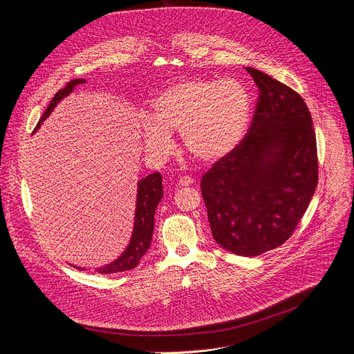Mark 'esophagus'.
I'll list each match as a JSON object with an SVG mask.
<instances>
[{
    "instance_id": "1",
    "label": "esophagus",
    "mask_w": 354,
    "mask_h": 354,
    "mask_svg": "<svg viewBox=\"0 0 354 354\" xmlns=\"http://www.w3.org/2000/svg\"><path fill=\"white\" fill-rule=\"evenodd\" d=\"M193 179L192 178H189V176H182L180 179H179V186H190V185H193Z\"/></svg>"
}]
</instances>
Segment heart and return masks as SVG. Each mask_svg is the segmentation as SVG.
<instances>
[{"label": "heart", "mask_w": 354, "mask_h": 354, "mask_svg": "<svg viewBox=\"0 0 354 354\" xmlns=\"http://www.w3.org/2000/svg\"><path fill=\"white\" fill-rule=\"evenodd\" d=\"M252 116L248 89L234 78H187L161 92L141 123L145 149L167 154L179 131L187 153L203 164L228 157L243 140Z\"/></svg>", "instance_id": "obj_1"}]
</instances>
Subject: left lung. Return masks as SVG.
Instances as JSON below:
<instances>
[{"instance_id":"obj_1","label":"left lung","mask_w":354,"mask_h":354,"mask_svg":"<svg viewBox=\"0 0 354 354\" xmlns=\"http://www.w3.org/2000/svg\"><path fill=\"white\" fill-rule=\"evenodd\" d=\"M259 88L254 120L232 153L205 174L200 189L216 242L239 257L284 243L318 183L311 113L290 86L246 67Z\"/></svg>"}]
</instances>
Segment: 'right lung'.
<instances>
[{
  "mask_svg": "<svg viewBox=\"0 0 354 354\" xmlns=\"http://www.w3.org/2000/svg\"><path fill=\"white\" fill-rule=\"evenodd\" d=\"M85 80H73L67 84L64 89H60L52 102L47 106L46 112L40 118L35 131L41 126V123L52 115L53 109L62 102V100L68 96L77 85L85 84ZM164 197V189H162V176L160 172L151 174L137 182V197H136V210H134V224L131 231V238L129 241V245L122 252L120 257H118L113 262L104 265L100 268H96L95 270L100 274H111L124 270H131L136 268L140 262V259L145 255V252L149 249L151 239H153L154 232V216L156 210L160 205L161 198ZM74 266V265H71ZM78 270H82L81 266H74ZM85 270V269H84Z\"/></svg>",
  "mask_w": 354,
  "mask_h": 354,
  "instance_id": "1",
  "label": "right lung"
}]
</instances>
